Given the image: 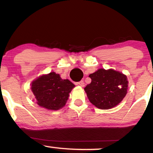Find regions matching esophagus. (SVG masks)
<instances>
[{"mask_svg":"<svg viewBox=\"0 0 153 153\" xmlns=\"http://www.w3.org/2000/svg\"><path fill=\"white\" fill-rule=\"evenodd\" d=\"M84 82H83V80H80V82H78L76 83V85H80V86H81V87H83L84 86Z\"/></svg>","mask_w":153,"mask_h":153,"instance_id":"34e87169","label":"esophagus"}]
</instances>
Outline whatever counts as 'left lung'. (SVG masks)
Instances as JSON below:
<instances>
[{
	"label": "left lung",
	"instance_id": "obj_1",
	"mask_svg": "<svg viewBox=\"0 0 153 153\" xmlns=\"http://www.w3.org/2000/svg\"><path fill=\"white\" fill-rule=\"evenodd\" d=\"M91 82L85 86L90 102L100 109H110L119 104L127 94V75L113 69H99L89 75Z\"/></svg>",
	"mask_w": 153,
	"mask_h": 153
}]
</instances>
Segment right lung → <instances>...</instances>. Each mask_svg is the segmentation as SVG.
I'll return each instance as SVG.
<instances>
[{
  "mask_svg": "<svg viewBox=\"0 0 153 153\" xmlns=\"http://www.w3.org/2000/svg\"><path fill=\"white\" fill-rule=\"evenodd\" d=\"M74 87V84L69 80L62 79L59 74L51 72L33 80L31 89L39 106L56 111L65 105Z\"/></svg>",
  "mask_w": 153,
  "mask_h": 153,
  "instance_id": "right-lung-1",
  "label": "right lung"
}]
</instances>
